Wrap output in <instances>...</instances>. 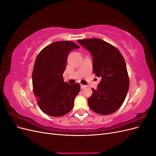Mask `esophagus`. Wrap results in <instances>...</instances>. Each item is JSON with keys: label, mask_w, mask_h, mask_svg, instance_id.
Returning a JSON list of instances; mask_svg holds the SVG:
<instances>
[{"label": "esophagus", "mask_w": 156, "mask_h": 156, "mask_svg": "<svg viewBox=\"0 0 156 156\" xmlns=\"http://www.w3.org/2000/svg\"><path fill=\"white\" fill-rule=\"evenodd\" d=\"M80 85H81V89H83V88H85V87H87L86 85H84V84H80Z\"/></svg>", "instance_id": "esophagus-1"}]
</instances>
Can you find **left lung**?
Wrapping results in <instances>:
<instances>
[{
  "label": "left lung",
  "instance_id": "1",
  "mask_svg": "<svg viewBox=\"0 0 156 156\" xmlns=\"http://www.w3.org/2000/svg\"><path fill=\"white\" fill-rule=\"evenodd\" d=\"M90 52L93 72L101 81L88 99L90 108L98 114L108 115L121 107L129 87L125 60L116 48L98 38L79 40Z\"/></svg>",
  "mask_w": 156,
  "mask_h": 156
}]
</instances>
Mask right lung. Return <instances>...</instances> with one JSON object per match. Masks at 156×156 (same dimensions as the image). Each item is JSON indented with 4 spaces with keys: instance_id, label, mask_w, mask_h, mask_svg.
I'll return each mask as SVG.
<instances>
[{
    "instance_id": "add662e5",
    "label": "right lung",
    "mask_w": 156,
    "mask_h": 156,
    "mask_svg": "<svg viewBox=\"0 0 156 156\" xmlns=\"http://www.w3.org/2000/svg\"><path fill=\"white\" fill-rule=\"evenodd\" d=\"M79 46L70 41H55L37 55L32 71L33 92L41 111L51 116H62L72 109L81 87L64 82L67 58Z\"/></svg>"
}]
</instances>
